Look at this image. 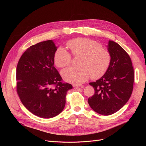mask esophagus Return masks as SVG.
<instances>
[{"mask_svg": "<svg viewBox=\"0 0 146 146\" xmlns=\"http://www.w3.org/2000/svg\"><path fill=\"white\" fill-rule=\"evenodd\" d=\"M73 86L74 87H81V88H83V85H80V84H78V85H73Z\"/></svg>", "mask_w": 146, "mask_h": 146, "instance_id": "34e87169", "label": "esophagus"}]
</instances>
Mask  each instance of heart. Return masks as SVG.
I'll use <instances>...</instances> for the list:
<instances>
[{
  "instance_id": "1",
  "label": "heart",
  "mask_w": 146,
  "mask_h": 146,
  "mask_svg": "<svg viewBox=\"0 0 146 146\" xmlns=\"http://www.w3.org/2000/svg\"><path fill=\"white\" fill-rule=\"evenodd\" d=\"M67 46L74 56H81L79 67H69L61 71L66 82L80 84L91 76L92 79H98L107 71L111 61L109 52L100 43L85 38H75L69 41ZM56 66L64 68L71 62V55L63 47H60L54 55Z\"/></svg>"
}]
</instances>
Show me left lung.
Masks as SVG:
<instances>
[{
  "label": "left lung",
  "mask_w": 146,
  "mask_h": 146,
  "mask_svg": "<svg viewBox=\"0 0 146 146\" xmlns=\"http://www.w3.org/2000/svg\"><path fill=\"white\" fill-rule=\"evenodd\" d=\"M108 51L111 61L107 71L96 82L89 84L94 94L88 100L91 108L102 115L119 111L129 100L134 82V70L130 57L117 43L109 41Z\"/></svg>",
  "instance_id": "left-lung-1"
}]
</instances>
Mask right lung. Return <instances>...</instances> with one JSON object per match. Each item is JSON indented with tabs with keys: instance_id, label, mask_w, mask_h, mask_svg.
<instances>
[{
	"instance_id": "1",
	"label": "right lung",
	"mask_w": 146,
	"mask_h": 146,
	"mask_svg": "<svg viewBox=\"0 0 146 146\" xmlns=\"http://www.w3.org/2000/svg\"><path fill=\"white\" fill-rule=\"evenodd\" d=\"M57 47L52 40L28 48L16 68L17 92L29 111L42 118L54 117L63 111L66 96L72 86L63 83L54 67Z\"/></svg>"
}]
</instances>
